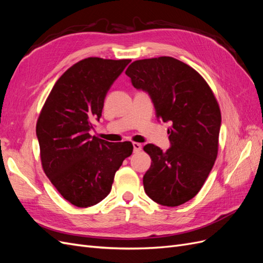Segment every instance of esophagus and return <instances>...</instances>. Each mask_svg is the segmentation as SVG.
Listing matches in <instances>:
<instances>
[{"mask_svg":"<svg viewBox=\"0 0 263 263\" xmlns=\"http://www.w3.org/2000/svg\"><path fill=\"white\" fill-rule=\"evenodd\" d=\"M133 147H134V153H139L142 148L139 142H133Z\"/></svg>","mask_w":263,"mask_h":263,"instance_id":"1","label":"esophagus"}]
</instances>
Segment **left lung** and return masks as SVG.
Segmentation results:
<instances>
[{
	"mask_svg": "<svg viewBox=\"0 0 263 263\" xmlns=\"http://www.w3.org/2000/svg\"><path fill=\"white\" fill-rule=\"evenodd\" d=\"M125 73L150 94L157 117L171 123L168 150L144 147L153 161L142 180L145 192L163 206L184 204L200 192L217 158L218 102L205 79L176 58L136 60Z\"/></svg>",
	"mask_w": 263,
	"mask_h": 263,
	"instance_id": "8db88e82",
	"label": "left lung"
}]
</instances>
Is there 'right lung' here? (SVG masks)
<instances>
[{
    "label": "right lung",
    "instance_id": "obj_1",
    "mask_svg": "<svg viewBox=\"0 0 263 263\" xmlns=\"http://www.w3.org/2000/svg\"><path fill=\"white\" fill-rule=\"evenodd\" d=\"M130 59L89 57L54 83L38 116L36 134L44 172L65 200L89 208L108 195L115 172L133 153L130 141L91 136L110 85Z\"/></svg>",
    "mask_w": 263,
    "mask_h": 263
}]
</instances>
